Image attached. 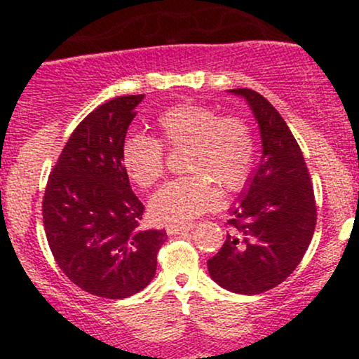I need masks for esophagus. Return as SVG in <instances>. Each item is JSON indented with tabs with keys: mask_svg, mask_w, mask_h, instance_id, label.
<instances>
[{
	"mask_svg": "<svg viewBox=\"0 0 359 359\" xmlns=\"http://www.w3.org/2000/svg\"><path fill=\"white\" fill-rule=\"evenodd\" d=\"M194 228V224H168L165 228L167 234H180V233H185V231H191Z\"/></svg>",
	"mask_w": 359,
	"mask_h": 359,
	"instance_id": "1",
	"label": "esophagus"
}]
</instances>
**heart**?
<instances>
[{"label":"heart","instance_id":"heart-1","mask_svg":"<svg viewBox=\"0 0 359 359\" xmlns=\"http://www.w3.org/2000/svg\"><path fill=\"white\" fill-rule=\"evenodd\" d=\"M158 140L131 133L123 140L119 160L125 174L140 187L158 182L165 170L167 148L187 147V177L168 180L151 196V217L162 222H189L217 201V187L240 191L250 179L255 162V133L241 114L219 116L209 106L182 102L156 116Z\"/></svg>","mask_w":359,"mask_h":359}]
</instances>
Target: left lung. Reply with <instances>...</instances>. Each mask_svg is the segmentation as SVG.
<instances>
[{"label": "left lung", "instance_id": "1", "mask_svg": "<svg viewBox=\"0 0 359 359\" xmlns=\"http://www.w3.org/2000/svg\"><path fill=\"white\" fill-rule=\"evenodd\" d=\"M228 93L241 96L253 111L262 158L240 203L229 209L233 233L208 259V270L226 290L255 295L277 287L297 269L316 229V199L297 140L278 111L253 89Z\"/></svg>", "mask_w": 359, "mask_h": 359}]
</instances>
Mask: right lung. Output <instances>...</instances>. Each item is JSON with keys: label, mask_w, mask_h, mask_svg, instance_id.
<instances>
[{"label": "right lung", "mask_w": 359, "mask_h": 359, "mask_svg": "<svg viewBox=\"0 0 359 359\" xmlns=\"http://www.w3.org/2000/svg\"><path fill=\"white\" fill-rule=\"evenodd\" d=\"M145 94L97 106L72 131L48 175L42 214L57 265L72 283L104 299L143 290L156 270L163 229H140L143 204L119 160Z\"/></svg>", "instance_id": "1"}]
</instances>
